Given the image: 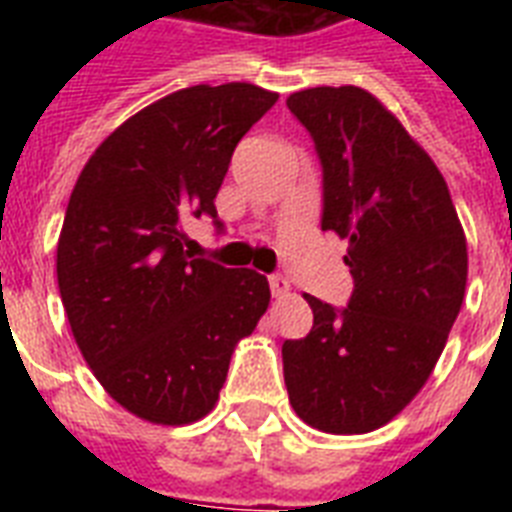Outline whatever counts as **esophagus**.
Returning <instances> with one entry per match:
<instances>
[{
  "label": "esophagus",
  "instance_id": "esophagus-1",
  "mask_svg": "<svg viewBox=\"0 0 512 512\" xmlns=\"http://www.w3.org/2000/svg\"><path fill=\"white\" fill-rule=\"evenodd\" d=\"M268 284H271L273 297H284V295H289V281L284 279V276H271V279H268Z\"/></svg>",
  "mask_w": 512,
  "mask_h": 512
}]
</instances>
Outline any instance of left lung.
<instances>
[{
  "label": "left lung",
  "instance_id": "obj_1",
  "mask_svg": "<svg viewBox=\"0 0 512 512\" xmlns=\"http://www.w3.org/2000/svg\"><path fill=\"white\" fill-rule=\"evenodd\" d=\"M289 111L324 172L321 231L348 239V308L305 295L313 329L284 340L289 404L337 436L390 422L433 372L462 308L468 244L444 175L372 92L311 87Z\"/></svg>",
  "mask_w": 512,
  "mask_h": 512
}]
</instances>
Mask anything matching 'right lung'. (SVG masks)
Here are the masks:
<instances>
[{
  "label": "right lung",
  "mask_w": 512,
  "mask_h": 512,
  "mask_svg": "<svg viewBox=\"0 0 512 512\" xmlns=\"http://www.w3.org/2000/svg\"><path fill=\"white\" fill-rule=\"evenodd\" d=\"M279 100L247 82L196 84L116 127L84 164L58 239L74 340L106 393L140 420L212 412L231 353L271 303L252 268L193 257L185 217L209 215L233 148Z\"/></svg>",
  "instance_id": "obj_1"
}]
</instances>
